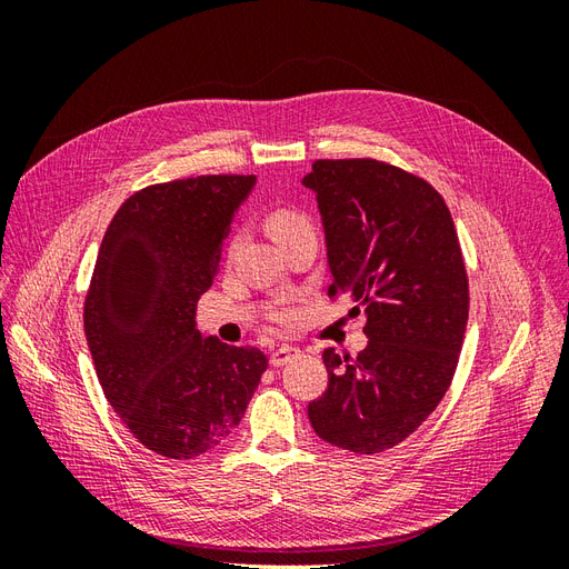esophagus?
I'll list each match as a JSON object with an SVG mask.
<instances>
[{
    "label": "esophagus",
    "instance_id": "obj_1",
    "mask_svg": "<svg viewBox=\"0 0 569 569\" xmlns=\"http://www.w3.org/2000/svg\"><path fill=\"white\" fill-rule=\"evenodd\" d=\"M299 353V347H291V343H282V347H278L274 349L272 353H270V366H274V368H282V366H287L291 358H295Z\"/></svg>",
    "mask_w": 569,
    "mask_h": 569
}]
</instances>
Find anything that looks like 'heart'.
<instances>
[{
	"instance_id": "heart-1",
	"label": "heart",
	"mask_w": 569,
	"mask_h": 569,
	"mask_svg": "<svg viewBox=\"0 0 569 569\" xmlns=\"http://www.w3.org/2000/svg\"><path fill=\"white\" fill-rule=\"evenodd\" d=\"M268 230L270 234L278 239V242H284V239L301 234V232H313V222L308 218L303 211L295 209V206H280V209H274L268 213ZM272 318L289 325L297 320V308L291 303H282L272 311Z\"/></svg>"
}]
</instances>
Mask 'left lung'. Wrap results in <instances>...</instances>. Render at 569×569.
<instances>
[{"mask_svg": "<svg viewBox=\"0 0 569 569\" xmlns=\"http://www.w3.org/2000/svg\"><path fill=\"white\" fill-rule=\"evenodd\" d=\"M303 184L322 216L332 284L363 308L368 347L327 349V389L308 403L316 435L351 453L410 437L451 387L470 311L453 218L427 180L377 159L313 161Z\"/></svg>", "mask_w": 569, "mask_h": 569, "instance_id": "1", "label": "left lung"}]
</instances>
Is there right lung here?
Returning <instances> with one entry per match:
<instances>
[{
    "label": "right lung",
    "mask_w": 569,
    "mask_h": 569,
    "mask_svg": "<svg viewBox=\"0 0 569 569\" xmlns=\"http://www.w3.org/2000/svg\"><path fill=\"white\" fill-rule=\"evenodd\" d=\"M253 176L149 184L123 201L97 253L84 337L107 401L132 437L187 460L228 439L268 358L197 330L222 244Z\"/></svg>",
    "instance_id": "add662e5"
}]
</instances>
